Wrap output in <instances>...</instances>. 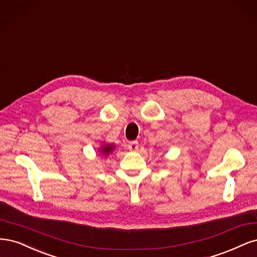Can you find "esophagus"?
Listing matches in <instances>:
<instances>
[{
  "mask_svg": "<svg viewBox=\"0 0 257 257\" xmlns=\"http://www.w3.org/2000/svg\"><path fill=\"white\" fill-rule=\"evenodd\" d=\"M128 148L132 152H136L139 148V143L137 142V141H131V142H129V144H128Z\"/></svg>",
  "mask_w": 257,
  "mask_h": 257,
  "instance_id": "obj_1",
  "label": "esophagus"
}]
</instances>
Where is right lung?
<instances>
[{"mask_svg": "<svg viewBox=\"0 0 257 257\" xmlns=\"http://www.w3.org/2000/svg\"><path fill=\"white\" fill-rule=\"evenodd\" d=\"M102 152V154H110L112 151H113V145H106V146H104L102 150H101Z\"/></svg>", "mask_w": 257, "mask_h": 257, "instance_id": "obj_1", "label": "right lung"}]
</instances>
